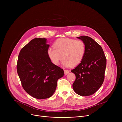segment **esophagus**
Listing matches in <instances>:
<instances>
[{
    "label": "esophagus",
    "instance_id": "1",
    "mask_svg": "<svg viewBox=\"0 0 122 122\" xmlns=\"http://www.w3.org/2000/svg\"><path fill=\"white\" fill-rule=\"evenodd\" d=\"M64 73H65V75H67L69 73V71H68V70H64Z\"/></svg>",
    "mask_w": 122,
    "mask_h": 122
}]
</instances>
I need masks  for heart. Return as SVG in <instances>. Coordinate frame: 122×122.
Segmentation results:
<instances>
[{
    "instance_id": "heart-1",
    "label": "heart",
    "mask_w": 122,
    "mask_h": 122,
    "mask_svg": "<svg viewBox=\"0 0 122 122\" xmlns=\"http://www.w3.org/2000/svg\"><path fill=\"white\" fill-rule=\"evenodd\" d=\"M53 48L47 50V55L54 65L58 66L63 58L65 67L76 66L81 62L85 55L86 47L84 41L68 38H60L54 42Z\"/></svg>"
}]
</instances>
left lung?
<instances>
[{"instance_id":"obj_1","label":"left lung","mask_w":122,"mask_h":122,"mask_svg":"<svg viewBox=\"0 0 122 122\" xmlns=\"http://www.w3.org/2000/svg\"><path fill=\"white\" fill-rule=\"evenodd\" d=\"M84 41L86 51L81 62L71 72L76 75L73 84L74 92L81 96H88L97 92L103 84L106 59L99 44L87 36L77 37Z\"/></svg>"}]
</instances>
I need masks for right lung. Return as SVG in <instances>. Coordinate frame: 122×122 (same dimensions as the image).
<instances>
[{"label": "right lung", "instance_id": "right-lung-1", "mask_svg": "<svg viewBox=\"0 0 122 122\" xmlns=\"http://www.w3.org/2000/svg\"><path fill=\"white\" fill-rule=\"evenodd\" d=\"M47 39L36 38L21 50L17 70L22 85L29 95L38 99L48 98L54 93L57 81L64 75L47 55Z\"/></svg>", "mask_w": 122, "mask_h": 122}]
</instances>
